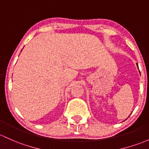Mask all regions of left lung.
I'll list each match as a JSON object with an SVG mask.
<instances>
[{
    "mask_svg": "<svg viewBox=\"0 0 149 149\" xmlns=\"http://www.w3.org/2000/svg\"><path fill=\"white\" fill-rule=\"evenodd\" d=\"M136 65H137V66H138V64H136Z\"/></svg>",
    "mask_w": 149,
    "mask_h": 149,
    "instance_id": "1",
    "label": "left lung"
}]
</instances>
